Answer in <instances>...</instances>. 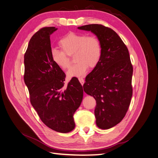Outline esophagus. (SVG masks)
Wrapping results in <instances>:
<instances>
[{"label":"esophagus","instance_id":"34e87169","mask_svg":"<svg viewBox=\"0 0 158 158\" xmlns=\"http://www.w3.org/2000/svg\"><path fill=\"white\" fill-rule=\"evenodd\" d=\"M79 81L80 83L81 84V85H83V84H84V79H83V77H79Z\"/></svg>","mask_w":158,"mask_h":158}]
</instances>
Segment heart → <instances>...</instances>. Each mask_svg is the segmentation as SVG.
<instances>
[{
	"label": "heart",
	"instance_id": "heart-1",
	"mask_svg": "<svg viewBox=\"0 0 158 158\" xmlns=\"http://www.w3.org/2000/svg\"><path fill=\"white\" fill-rule=\"evenodd\" d=\"M59 46L62 50L52 48L50 55L54 63L62 69H67L70 65L67 54L75 53L74 60L76 63L67 71L69 77L83 76L88 67H96L102 58V43L95 35L69 33L60 40Z\"/></svg>",
	"mask_w": 158,
	"mask_h": 158
}]
</instances>
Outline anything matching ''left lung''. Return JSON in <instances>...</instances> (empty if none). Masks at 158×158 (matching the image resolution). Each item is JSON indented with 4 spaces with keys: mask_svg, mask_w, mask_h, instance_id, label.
I'll return each instance as SVG.
<instances>
[{
    "mask_svg": "<svg viewBox=\"0 0 158 158\" xmlns=\"http://www.w3.org/2000/svg\"><path fill=\"white\" fill-rule=\"evenodd\" d=\"M78 29L94 33L102 43V58L86 77L83 89L96 101L94 113L97 126L110 129L125 116L133 96V69L129 50L110 28L89 24Z\"/></svg>",
    "mask_w": 158,
    "mask_h": 158,
    "instance_id": "1",
    "label": "left lung"
}]
</instances>
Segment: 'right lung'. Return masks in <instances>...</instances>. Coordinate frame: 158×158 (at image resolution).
Segmentation results:
<instances>
[{"instance_id": "1", "label": "right lung", "mask_w": 158, "mask_h": 158, "mask_svg": "<svg viewBox=\"0 0 158 158\" xmlns=\"http://www.w3.org/2000/svg\"><path fill=\"white\" fill-rule=\"evenodd\" d=\"M56 29L43 27L29 40L24 55V81L42 122L51 129L67 133L75 127L73 114L81 103L83 91L76 77L64 87V73L51 58L50 36Z\"/></svg>"}]
</instances>
